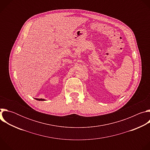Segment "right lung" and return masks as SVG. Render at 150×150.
Segmentation results:
<instances>
[{"mask_svg": "<svg viewBox=\"0 0 150 150\" xmlns=\"http://www.w3.org/2000/svg\"><path fill=\"white\" fill-rule=\"evenodd\" d=\"M37 100H38V101H44V100H45V99H42V98H35Z\"/></svg>", "mask_w": 150, "mask_h": 150, "instance_id": "obj_1", "label": "right lung"}]
</instances>
